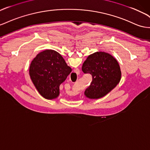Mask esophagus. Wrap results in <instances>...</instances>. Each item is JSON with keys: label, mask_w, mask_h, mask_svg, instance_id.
Here are the masks:
<instances>
[{"label": "esophagus", "mask_w": 150, "mask_h": 150, "mask_svg": "<svg viewBox=\"0 0 150 150\" xmlns=\"http://www.w3.org/2000/svg\"><path fill=\"white\" fill-rule=\"evenodd\" d=\"M79 74V71L78 69H77L76 71H74V72H72L71 74V75L70 76V79L71 81H76L77 79L76 78L78 77V75Z\"/></svg>", "instance_id": "34e87169"}]
</instances>
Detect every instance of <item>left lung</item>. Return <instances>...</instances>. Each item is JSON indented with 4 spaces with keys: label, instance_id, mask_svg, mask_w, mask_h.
<instances>
[{
    "label": "left lung",
    "instance_id": "8db88e82",
    "mask_svg": "<svg viewBox=\"0 0 150 150\" xmlns=\"http://www.w3.org/2000/svg\"><path fill=\"white\" fill-rule=\"evenodd\" d=\"M82 71L92 76V82L84 91V95L90 99L105 96L117 86L121 79L118 62L104 52H96L89 55L83 64Z\"/></svg>",
    "mask_w": 150,
    "mask_h": 150
}]
</instances>
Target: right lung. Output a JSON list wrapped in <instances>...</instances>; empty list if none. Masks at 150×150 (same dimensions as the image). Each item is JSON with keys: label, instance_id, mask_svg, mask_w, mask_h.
<instances>
[{"label": "right lung", "instance_id": "1", "mask_svg": "<svg viewBox=\"0 0 150 150\" xmlns=\"http://www.w3.org/2000/svg\"><path fill=\"white\" fill-rule=\"evenodd\" d=\"M71 71L72 69L57 52L45 50L32 60L29 74L39 93L45 99L54 100L59 96L60 85Z\"/></svg>", "mask_w": 150, "mask_h": 150}]
</instances>
